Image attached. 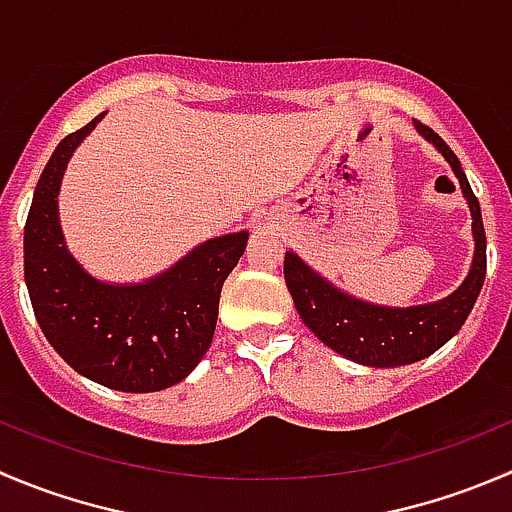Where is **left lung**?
<instances>
[{"mask_svg": "<svg viewBox=\"0 0 512 512\" xmlns=\"http://www.w3.org/2000/svg\"><path fill=\"white\" fill-rule=\"evenodd\" d=\"M415 127L450 162L470 205V215H473V267H470L468 280L453 295L433 302V305L405 307V310L370 305V302L355 300V297L340 292L330 282L322 280L317 272H312L300 257L285 252V282L302 322L315 332L317 340L340 352L342 357H350V360L370 367L410 365V362H418L440 350L468 320L470 310L483 290L485 267H488L480 202L473 195V187L460 167V160L428 124L415 119Z\"/></svg>", "mask_w": 512, "mask_h": 512, "instance_id": "obj_1", "label": "left lung"}]
</instances>
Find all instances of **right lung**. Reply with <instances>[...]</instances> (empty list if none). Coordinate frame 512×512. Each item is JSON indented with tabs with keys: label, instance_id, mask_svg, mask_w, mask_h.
Returning <instances> with one entry per match:
<instances>
[{
	"label": "right lung",
	"instance_id": "obj_1",
	"mask_svg": "<svg viewBox=\"0 0 512 512\" xmlns=\"http://www.w3.org/2000/svg\"><path fill=\"white\" fill-rule=\"evenodd\" d=\"M102 117L64 137L39 177L24 225V280L44 337L69 367L104 388L157 393L205 357L222 282L245 252L247 232L202 242L145 285L89 277L64 245L57 195L69 157Z\"/></svg>",
	"mask_w": 512,
	"mask_h": 512
}]
</instances>
